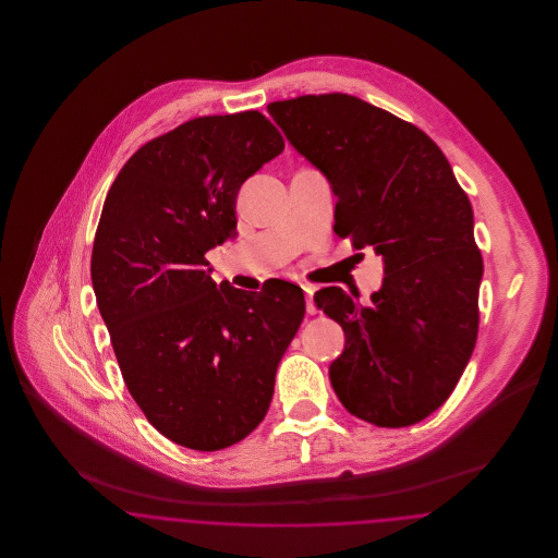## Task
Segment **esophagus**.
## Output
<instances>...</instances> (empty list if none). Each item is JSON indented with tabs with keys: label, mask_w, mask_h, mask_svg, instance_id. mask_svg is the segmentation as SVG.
Instances as JSON below:
<instances>
[{
	"label": "esophagus",
	"mask_w": 558,
	"mask_h": 558,
	"mask_svg": "<svg viewBox=\"0 0 558 558\" xmlns=\"http://www.w3.org/2000/svg\"><path fill=\"white\" fill-rule=\"evenodd\" d=\"M303 291H305V301H307V314H318L316 305H314V287L312 284H303Z\"/></svg>",
	"instance_id": "1"
}]
</instances>
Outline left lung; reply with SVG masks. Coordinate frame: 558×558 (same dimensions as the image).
<instances>
[{
	"mask_svg": "<svg viewBox=\"0 0 558 558\" xmlns=\"http://www.w3.org/2000/svg\"><path fill=\"white\" fill-rule=\"evenodd\" d=\"M267 112L328 180L337 232L383 259L371 305L339 287L314 294L345 332L332 389L372 425L421 423L450 398L477 341L483 259L469 196L425 132L355 96H301Z\"/></svg>",
	"mask_w": 558,
	"mask_h": 558,
	"instance_id": "obj_1",
	"label": "left lung"
}]
</instances>
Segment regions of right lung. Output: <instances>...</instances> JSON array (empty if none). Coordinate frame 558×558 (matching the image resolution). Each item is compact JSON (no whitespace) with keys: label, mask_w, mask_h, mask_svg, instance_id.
Segmentation results:
<instances>
[{"label":"right lung","mask_w":558,"mask_h":558,"mask_svg":"<svg viewBox=\"0 0 558 558\" xmlns=\"http://www.w3.org/2000/svg\"><path fill=\"white\" fill-rule=\"evenodd\" d=\"M284 150L257 110L201 117L142 146L108 190L92 284L125 385L171 441L215 451L264 421L303 291L213 282L205 253L236 236L244 180Z\"/></svg>","instance_id":"right-lung-1"}]
</instances>
